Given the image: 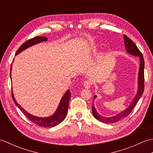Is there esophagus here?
<instances>
[{
  "label": "esophagus",
  "instance_id": "esophagus-1",
  "mask_svg": "<svg viewBox=\"0 0 153 153\" xmlns=\"http://www.w3.org/2000/svg\"><path fill=\"white\" fill-rule=\"evenodd\" d=\"M83 85H84V87H85V88L89 89L92 85V82H91V81H89V80L88 81H85V82H84Z\"/></svg>",
  "mask_w": 153,
  "mask_h": 153
}]
</instances>
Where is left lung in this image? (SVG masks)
I'll return each mask as SVG.
<instances>
[{"label": "left lung", "mask_w": 153, "mask_h": 153, "mask_svg": "<svg viewBox=\"0 0 153 153\" xmlns=\"http://www.w3.org/2000/svg\"><path fill=\"white\" fill-rule=\"evenodd\" d=\"M123 38H124V44L126 51L128 52L129 54L131 55H134L136 56H139L140 58V65H139V74H138V89L137 95H135V98L132 100L131 103L129 105V106L125 110L121 112L120 113L118 114L112 116V117H106L102 116L100 115L97 112L94 106H92V112L93 116L95 118L99 120L100 122H102L105 123H116L118 122L119 120L121 119L126 118L128 116L129 114L131 113L132 110L134 109L135 105H137L139 99L141 98L143 93L144 91V68H145V62L143 59V56L142 53L141 51L139 50L137 47L136 46V45L126 35H123ZM96 98V95L94 96V99Z\"/></svg>", "instance_id": "obj_1"}]
</instances>
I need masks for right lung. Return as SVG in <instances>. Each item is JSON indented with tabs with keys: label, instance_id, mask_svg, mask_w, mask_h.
<instances>
[{
	"label": "right lung",
	"instance_id": "obj_1",
	"mask_svg": "<svg viewBox=\"0 0 153 153\" xmlns=\"http://www.w3.org/2000/svg\"><path fill=\"white\" fill-rule=\"evenodd\" d=\"M47 38L46 37H40L37 36L34 38H32L31 39L25 42L24 44L21 45V47L18 48L16 53V55L19 53H20L21 52L26 49V48L33 46L34 45H36L41 43V42L43 41H47ZM11 69H12V66L10 68V77H11ZM12 97L13 100H14V103L17 106L18 108L20 109L21 111L24 114L25 116L27 117V118L31 121L33 123H35V124L43 127V128H52V127L56 126L58 124H59L63 120L65 119L66 117L67 112H68V105H69V101L71 97V93L70 92V89H68L67 91L65 93L64 95H63L62 98L61 99L60 102L59 103V105H58V108L56 111L54 112L53 115L51 116L47 117V118H40V117H37L30 114L28 112H27L25 110L22 108V106L18 104L16 102V100L14 98V96L13 95V92H12Z\"/></svg>",
	"mask_w": 153,
	"mask_h": 153
}]
</instances>
